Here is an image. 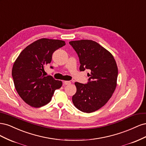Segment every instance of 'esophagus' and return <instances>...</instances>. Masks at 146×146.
I'll return each mask as SVG.
<instances>
[{"label": "esophagus", "instance_id": "1", "mask_svg": "<svg viewBox=\"0 0 146 146\" xmlns=\"http://www.w3.org/2000/svg\"><path fill=\"white\" fill-rule=\"evenodd\" d=\"M70 83H71V82H70V81H64L63 82V85L64 86L69 85H70Z\"/></svg>", "mask_w": 146, "mask_h": 146}]
</instances>
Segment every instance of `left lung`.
<instances>
[{
  "label": "left lung",
  "mask_w": 146,
  "mask_h": 146,
  "mask_svg": "<svg viewBox=\"0 0 146 146\" xmlns=\"http://www.w3.org/2000/svg\"><path fill=\"white\" fill-rule=\"evenodd\" d=\"M80 60V71L90 69L87 84L75 83L77 92L72 102L80 111L90 113L104 106L117 86V66L114 56L99 44L92 40L70 41Z\"/></svg>",
  "instance_id": "1"
}]
</instances>
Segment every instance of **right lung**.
Here are the masks:
<instances>
[{"label": "right lung", "instance_id": "add662e5", "mask_svg": "<svg viewBox=\"0 0 146 146\" xmlns=\"http://www.w3.org/2000/svg\"><path fill=\"white\" fill-rule=\"evenodd\" d=\"M65 44L59 39H39L26 47L15 60L12 69L15 88L31 107L39 108L47 104L55 90L62 86V82L44 76L42 72L51 62L53 53Z\"/></svg>", "mask_w": 146, "mask_h": 146}]
</instances>
